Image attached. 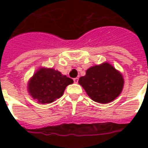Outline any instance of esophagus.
Instances as JSON below:
<instances>
[{"label": "esophagus", "instance_id": "esophagus-1", "mask_svg": "<svg viewBox=\"0 0 148 148\" xmlns=\"http://www.w3.org/2000/svg\"><path fill=\"white\" fill-rule=\"evenodd\" d=\"M78 77H75V78H74V83H77L78 82Z\"/></svg>", "mask_w": 148, "mask_h": 148}]
</instances>
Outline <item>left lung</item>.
<instances>
[{
  "label": "left lung",
  "instance_id": "8db88e82",
  "mask_svg": "<svg viewBox=\"0 0 148 148\" xmlns=\"http://www.w3.org/2000/svg\"><path fill=\"white\" fill-rule=\"evenodd\" d=\"M78 82L93 101L101 103L114 101L124 86L121 74L108 63L90 67Z\"/></svg>",
  "mask_w": 148,
  "mask_h": 148
}]
</instances>
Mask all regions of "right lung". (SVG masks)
<instances>
[{"label": "right lung", "instance_id": "obj_1", "mask_svg": "<svg viewBox=\"0 0 148 148\" xmlns=\"http://www.w3.org/2000/svg\"><path fill=\"white\" fill-rule=\"evenodd\" d=\"M74 81L60 72L50 68H40L28 84V91L39 103H49L63 95L67 85Z\"/></svg>", "mask_w": 148, "mask_h": 148}]
</instances>
